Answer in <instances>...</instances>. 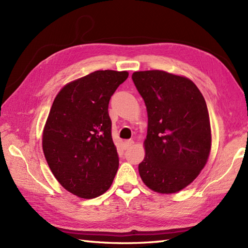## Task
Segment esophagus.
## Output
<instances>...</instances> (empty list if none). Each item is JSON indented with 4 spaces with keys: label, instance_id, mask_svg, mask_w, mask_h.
<instances>
[{
    "label": "esophagus",
    "instance_id": "obj_1",
    "mask_svg": "<svg viewBox=\"0 0 248 248\" xmlns=\"http://www.w3.org/2000/svg\"><path fill=\"white\" fill-rule=\"evenodd\" d=\"M134 144V141L132 140H125L124 143V149H128V148H130L131 146H132Z\"/></svg>",
    "mask_w": 248,
    "mask_h": 248
}]
</instances>
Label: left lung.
Wrapping results in <instances>:
<instances>
[{"label": "left lung", "mask_w": 248, "mask_h": 248, "mask_svg": "<svg viewBox=\"0 0 248 248\" xmlns=\"http://www.w3.org/2000/svg\"><path fill=\"white\" fill-rule=\"evenodd\" d=\"M132 80L148 114L140 176L152 191L177 193L196 179L211 150L204 98L191 80L162 70L134 72Z\"/></svg>", "instance_id": "1"}]
</instances>
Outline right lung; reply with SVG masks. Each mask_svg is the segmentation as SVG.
Returning a JSON list of instances; mask_svg holds the SVG:
<instances>
[{
	"instance_id": "1",
	"label": "right lung",
	"mask_w": 248,
	"mask_h": 248,
	"mask_svg": "<svg viewBox=\"0 0 248 248\" xmlns=\"http://www.w3.org/2000/svg\"><path fill=\"white\" fill-rule=\"evenodd\" d=\"M127 71L98 70L62 88L43 134L51 171L62 187L91 199L112 186L119 166L108 102Z\"/></svg>"
}]
</instances>
